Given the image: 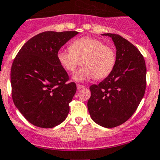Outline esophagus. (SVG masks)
<instances>
[{
    "label": "esophagus",
    "instance_id": "34e87169",
    "mask_svg": "<svg viewBox=\"0 0 160 160\" xmlns=\"http://www.w3.org/2000/svg\"><path fill=\"white\" fill-rule=\"evenodd\" d=\"M84 88V86H83V85H81V84H77V90H80V89H82V88Z\"/></svg>",
    "mask_w": 160,
    "mask_h": 160
}]
</instances>
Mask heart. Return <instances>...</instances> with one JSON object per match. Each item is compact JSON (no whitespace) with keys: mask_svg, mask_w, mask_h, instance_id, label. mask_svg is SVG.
<instances>
[{"mask_svg":"<svg viewBox=\"0 0 160 160\" xmlns=\"http://www.w3.org/2000/svg\"><path fill=\"white\" fill-rule=\"evenodd\" d=\"M58 61L68 72H73L81 64L82 69L74 72L72 79L84 82L91 79H102L112 71L116 56L111 47L90 37L79 38L71 44L70 49H61L57 53Z\"/></svg>","mask_w":160,"mask_h":160,"instance_id":"heart-1","label":"heart"}]
</instances>
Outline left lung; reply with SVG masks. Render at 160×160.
Returning a JSON list of instances; mask_svg holds the SVG:
<instances>
[{
  "label": "left lung",
  "instance_id": "left-lung-1",
  "mask_svg": "<svg viewBox=\"0 0 160 160\" xmlns=\"http://www.w3.org/2000/svg\"><path fill=\"white\" fill-rule=\"evenodd\" d=\"M102 35L114 42L116 65L105 80L90 87L88 108L96 123L112 128L125 123L138 107L146 88V66L138 49L128 40L118 34Z\"/></svg>",
  "mask_w": 160,
  "mask_h": 160
}]
</instances>
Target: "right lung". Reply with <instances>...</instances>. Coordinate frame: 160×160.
<instances>
[{"label":"right lung","instance_id":"add662e5","mask_svg":"<svg viewBox=\"0 0 160 160\" xmlns=\"http://www.w3.org/2000/svg\"><path fill=\"white\" fill-rule=\"evenodd\" d=\"M77 31H46L34 36L22 47L11 69L12 95L15 105L36 127L52 128L62 123L69 112L77 85L57 53Z\"/></svg>","mask_w":160,"mask_h":160}]
</instances>
